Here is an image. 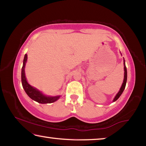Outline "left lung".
Instances as JSON below:
<instances>
[{"mask_svg":"<svg viewBox=\"0 0 146 146\" xmlns=\"http://www.w3.org/2000/svg\"><path fill=\"white\" fill-rule=\"evenodd\" d=\"M123 63H124V79H123V82L122 86H121V88L119 91V92L117 93V95H116V97H115L114 100H113V102H115V101L117 100L118 98L120 97V96L122 95V93H123V90H124V89L125 88V85H126V82H127V68H126V66H125V60H123Z\"/></svg>","mask_w":146,"mask_h":146,"instance_id":"left-lung-1","label":"left lung"}]
</instances>
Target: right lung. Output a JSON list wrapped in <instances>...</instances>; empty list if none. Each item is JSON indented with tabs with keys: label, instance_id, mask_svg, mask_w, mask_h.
Instances as JSON below:
<instances>
[{
	"label": "right lung",
	"instance_id": "obj_1",
	"mask_svg": "<svg viewBox=\"0 0 146 146\" xmlns=\"http://www.w3.org/2000/svg\"><path fill=\"white\" fill-rule=\"evenodd\" d=\"M27 61V54H26L24 56V61H23V66L22 68V71H21V80H22V84H23V87L24 88V91H26L27 95H28L31 99L36 101L38 103L40 104H49L55 102L57 100L60 96H56V97H46V96L42 94L40 91H38L37 90L33 88V87L29 84L27 82L26 76H25V73H24V68H25L26 62Z\"/></svg>",
	"mask_w": 146,
	"mask_h": 146
}]
</instances>
